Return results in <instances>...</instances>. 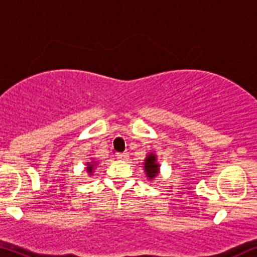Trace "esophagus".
<instances>
[{
	"label": "esophagus",
	"instance_id": "obj_1",
	"mask_svg": "<svg viewBox=\"0 0 257 257\" xmlns=\"http://www.w3.org/2000/svg\"><path fill=\"white\" fill-rule=\"evenodd\" d=\"M115 157H117V160L119 161H126L128 160V154H125V152H118L117 155H115Z\"/></svg>",
	"mask_w": 257,
	"mask_h": 257
}]
</instances>
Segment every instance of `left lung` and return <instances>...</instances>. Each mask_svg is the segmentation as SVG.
I'll return each mask as SVG.
<instances>
[{"label": "left lung", "mask_w": 257, "mask_h": 257, "mask_svg": "<svg viewBox=\"0 0 257 257\" xmlns=\"http://www.w3.org/2000/svg\"><path fill=\"white\" fill-rule=\"evenodd\" d=\"M145 171L149 178H154L159 173V165L156 163V157L155 155H149L145 160Z\"/></svg>", "instance_id": "8db88e82"}]
</instances>
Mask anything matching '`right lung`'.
<instances>
[{
  "label": "right lung",
  "mask_w": 257,
  "mask_h": 257,
  "mask_svg": "<svg viewBox=\"0 0 257 257\" xmlns=\"http://www.w3.org/2000/svg\"><path fill=\"white\" fill-rule=\"evenodd\" d=\"M92 166H94V165H90V163H89V165H87V172H89V173H91V172H92Z\"/></svg>",
  "instance_id": "obj_1"
}]
</instances>
